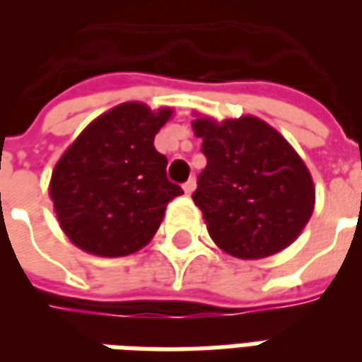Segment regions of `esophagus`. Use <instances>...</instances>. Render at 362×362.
<instances>
[{
    "instance_id": "34e87169",
    "label": "esophagus",
    "mask_w": 362,
    "mask_h": 362,
    "mask_svg": "<svg viewBox=\"0 0 362 362\" xmlns=\"http://www.w3.org/2000/svg\"><path fill=\"white\" fill-rule=\"evenodd\" d=\"M182 188H184V192H186V194L189 196V194H192V192L196 189V180H194V178H189V180L186 182V184H184Z\"/></svg>"
}]
</instances>
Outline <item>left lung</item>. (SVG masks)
Instances as JSON below:
<instances>
[{
  "mask_svg": "<svg viewBox=\"0 0 362 362\" xmlns=\"http://www.w3.org/2000/svg\"><path fill=\"white\" fill-rule=\"evenodd\" d=\"M192 126L207 158L192 197L213 243L243 259L295 243L314 211V184L287 139L254 116L197 118Z\"/></svg>",
  "mask_w": 362,
  "mask_h": 362,
  "instance_id": "obj_1",
  "label": "left lung"
}]
</instances>
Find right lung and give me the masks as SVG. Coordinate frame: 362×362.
I'll return each instance as SVG.
<instances>
[{"instance_id":"right-lung-1","label":"right lung","mask_w":362,"mask_h":362,"mask_svg":"<svg viewBox=\"0 0 362 362\" xmlns=\"http://www.w3.org/2000/svg\"><path fill=\"white\" fill-rule=\"evenodd\" d=\"M173 116L124 103L93 119L52 173L59 227L81 250L119 258L149 243L170 199L184 194L166 178L155 135Z\"/></svg>"}]
</instances>
